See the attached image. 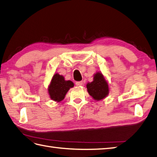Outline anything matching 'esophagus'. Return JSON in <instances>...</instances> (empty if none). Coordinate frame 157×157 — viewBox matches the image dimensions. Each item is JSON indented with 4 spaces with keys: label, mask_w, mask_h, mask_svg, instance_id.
I'll return each mask as SVG.
<instances>
[{
    "label": "esophagus",
    "mask_w": 157,
    "mask_h": 157,
    "mask_svg": "<svg viewBox=\"0 0 157 157\" xmlns=\"http://www.w3.org/2000/svg\"><path fill=\"white\" fill-rule=\"evenodd\" d=\"M75 85L78 86H82V85H83V82H82V81L76 82H75Z\"/></svg>",
    "instance_id": "34e87169"
}]
</instances>
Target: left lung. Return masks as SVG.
Here are the masks:
<instances>
[{"instance_id": "8db88e82", "label": "left lung", "mask_w": 157, "mask_h": 157, "mask_svg": "<svg viewBox=\"0 0 157 157\" xmlns=\"http://www.w3.org/2000/svg\"><path fill=\"white\" fill-rule=\"evenodd\" d=\"M88 93L95 100H101L109 93L108 84L101 73H97L94 76V80L86 85Z\"/></svg>"}]
</instances>
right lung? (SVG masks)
<instances>
[{
    "label": "right lung",
    "instance_id": "add662e5",
    "mask_svg": "<svg viewBox=\"0 0 157 157\" xmlns=\"http://www.w3.org/2000/svg\"><path fill=\"white\" fill-rule=\"evenodd\" d=\"M73 86L74 84L71 81H65L63 76L56 73L52 79L48 93L52 99L59 102L64 99L66 93Z\"/></svg>",
    "mask_w": 157,
    "mask_h": 157
}]
</instances>
